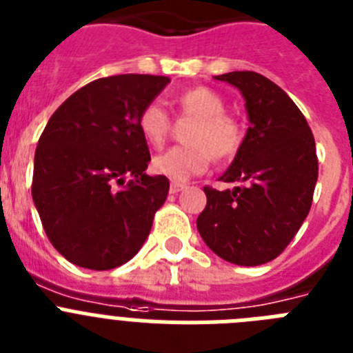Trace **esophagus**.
Returning a JSON list of instances; mask_svg holds the SVG:
<instances>
[{
  "label": "esophagus",
  "instance_id": "1",
  "mask_svg": "<svg viewBox=\"0 0 353 353\" xmlns=\"http://www.w3.org/2000/svg\"><path fill=\"white\" fill-rule=\"evenodd\" d=\"M188 186L185 185V183H177V181H172L170 183V194H179V192H183V190H186Z\"/></svg>",
  "mask_w": 353,
  "mask_h": 353
}]
</instances>
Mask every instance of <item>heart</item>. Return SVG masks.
I'll list each match as a JSON object with an SVG mask.
<instances>
[{
	"mask_svg": "<svg viewBox=\"0 0 353 353\" xmlns=\"http://www.w3.org/2000/svg\"><path fill=\"white\" fill-rule=\"evenodd\" d=\"M181 115L194 117L186 133V145H176L152 159V170L172 181H188L206 172L214 158L229 159L243 142V125L228 115L222 97L206 87L181 92L176 99ZM139 130L152 147H161L170 131V117L158 103L143 106L139 115Z\"/></svg>",
	"mask_w": 353,
	"mask_h": 353,
	"instance_id": "1",
	"label": "heart"
}]
</instances>
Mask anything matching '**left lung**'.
Returning a JSON list of instances; mask_svg holds the SVG:
<instances>
[{
	"label": "left lung",
	"instance_id": "1",
	"mask_svg": "<svg viewBox=\"0 0 353 353\" xmlns=\"http://www.w3.org/2000/svg\"><path fill=\"white\" fill-rule=\"evenodd\" d=\"M214 79L240 90L250 125L220 176L234 188H204L199 234L225 261L265 265L286 249L311 210L318 179L314 137L296 104L265 76L234 70Z\"/></svg>",
	"mask_w": 353,
	"mask_h": 353
}]
</instances>
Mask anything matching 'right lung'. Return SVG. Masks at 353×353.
I'll list each match as a JSON object with an SVG mask.
<instances>
[{
	"label": "right lung",
	"instance_id": "right-lung-1",
	"mask_svg": "<svg viewBox=\"0 0 353 353\" xmlns=\"http://www.w3.org/2000/svg\"><path fill=\"white\" fill-rule=\"evenodd\" d=\"M168 83L151 74L96 79L63 101L46 124L32 197L49 241L72 265L117 268L151 232L170 185L165 176L145 174L151 154L139 115Z\"/></svg>",
	"mask_w": 353,
	"mask_h": 353
}]
</instances>
